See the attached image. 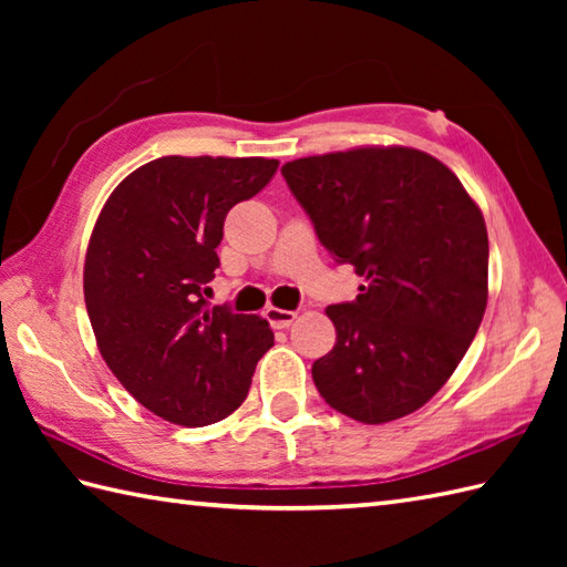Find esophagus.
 <instances>
[{
	"label": "esophagus",
	"mask_w": 567,
	"mask_h": 567,
	"mask_svg": "<svg viewBox=\"0 0 567 567\" xmlns=\"http://www.w3.org/2000/svg\"><path fill=\"white\" fill-rule=\"evenodd\" d=\"M265 319L270 321L272 329H287V327H292V321L297 319V311L268 307V309H265Z\"/></svg>",
	"instance_id": "obj_1"
}]
</instances>
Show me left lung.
<instances>
[{
	"label": "left lung",
	"instance_id": "1",
	"mask_svg": "<svg viewBox=\"0 0 567 567\" xmlns=\"http://www.w3.org/2000/svg\"><path fill=\"white\" fill-rule=\"evenodd\" d=\"M336 262L365 277L327 309L336 346L311 365L336 412L384 424L424 406L487 307V228L449 167L416 148H353L282 165Z\"/></svg>",
	"mask_w": 567,
	"mask_h": 567
}]
</instances>
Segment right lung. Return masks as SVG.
Returning a JSON list of instances; mask_svg holds the SVG:
<instances>
[{
	"label": "right lung",
	"instance_id": "1",
	"mask_svg": "<svg viewBox=\"0 0 567 567\" xmlns=\"http://www.w3.org/2000/svg\"><path fill=\"white\" fill-rule=\"evenodd\" d=\"M277 161L165 155L106 199L84 258V305L116 380L179 426H207L246 400L270 351L268 321L209 307L224 219L270 183Z\"/></svg>",
	"mask_w": 567,
	"mask_h": 567
}]
</instances>
